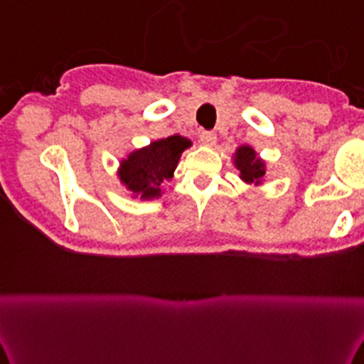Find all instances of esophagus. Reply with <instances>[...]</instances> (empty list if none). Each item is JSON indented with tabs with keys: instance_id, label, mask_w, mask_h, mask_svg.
<instances>
[{
	"instance_id": "obj_1",
	"label": "esophagus",
	"mask_w": 364,
	"mask_h": 364,
	"mask_svg": "<svg viewBox=\"0 0 364 364\" xmlns=\"http://www.w3.org/2000/svg\"><path fill=\"white\" fill-rule=\"evenodd\" d=\"M199 142H201L203 146H208V148H213L216 144V136L213 132H201V136H199Z\"/></svg>"
}]
</instances>
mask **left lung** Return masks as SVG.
<instances>
[{
  "label": "left lung",
  "instance_id": "left-lung-1",
  "mask_svg": "<svg viewBox=\"0 0 364 364\" xmlns=\"http://www.w3.org/2000/svg\"><path fill=\"white\" fill-rule=\"evenodd\" d=\"M232 163L239 170V177L244 183H247V186H261L263 183L264 173H267V161L259 158L251 146H239L232 156Z\"/></svg>",
  "mask_w": 364,
  "mask_h": 364
}]
</instances>
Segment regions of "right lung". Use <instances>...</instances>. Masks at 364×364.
Returning <instances> with one entry per match:
<instances>
[{
    "label": "right lung",
    "instance_id": "add662e5",
    "mask_svg": "<svg viewBox=\"0 0 364 364\" xmlns=\"http://www.w3.org/2000/svg\"><path fill=\"white\" fill-rule=\"evenodd\" d=\"M191 146L193 142L189 139L175 134L149 142L141 149H134L118 166L117 175L120 183L134 199L139 198L142 201H149V199L161 198L163 182L173 178V171L182 153Z\"/></svg>",
    "mask_w": 364,
    "mask_h": 364
}]
</instances>
